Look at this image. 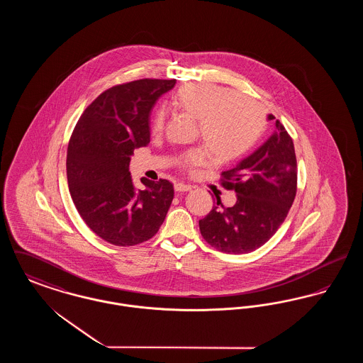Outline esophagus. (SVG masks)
Segmentation results:
<instances>
[{"mask_svg": "<svg viewBox=\"0 0 363 363\" xmlns=\"http://www.w3.org/2000/svg\"><path fill=\"white\" fill-rule=\"evenodd\" d=\"M174 189H175V191H190L191 186L184 184V182H177V184L174 185Z\"/></svg>", "mask_w": 363, "mask_h": 363, "instance_id": "esophagus-1", "label": "esophagus"}]
</instances>
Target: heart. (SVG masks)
Listing matches in <instances>:
<instances>
[{"label": "heart", "mask_w": 363, "mask_h": 363, "mask_svg": "<svg viewBox=\"0 0 363 363\" xmlns=\"http://www.w3.org/2000/svg\"><path fill=\"white\" fill-rule=\"evenodd\" d=\"M173 104L191 118L199 120L200 136L215 160L230 162L246 154L265 128L259 104L241 98L233 89L211 83H191L179 88ZM164 125V113L157 111L152 130L159 133ZM207 154L193 150L184 157L189 169L207 163Z\"/></svg>", "instance_id": "1"}]
</instances>
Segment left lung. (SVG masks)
<instances>
[{"mask_svg": "<svg viewBox=\"0 0 363 363\" xmlns=\"http://www.w3.org/2000/svg\"><path fill=\"white\" fill-rule=\"evenodd\" d=\"M267 120L275 117L268 114ZM275 126L255 152L223 172V186L237 193L235 204L225 207L218 200L199 220L203 238L223 253L243 255L259 249L277 233L293 206L296 193L293 140L277 120Z\"/></svg>", "mask_w": 363, "mask_h": 363, "instance_id": "obj_1", "label": "left lung"}]
</instances>
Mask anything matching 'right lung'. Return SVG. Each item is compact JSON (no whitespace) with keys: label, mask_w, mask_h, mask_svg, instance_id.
<instances>
[{"label":"right lung","mask_w":363,"mask_h":363,"mask_svg":"<svg viewBox=\"0 0 363 363\" xmlns=\"http://www.w3.org/2000/svg\"><path fill=\"white\" fill-rule=\"evenodd\" d=\"M175 80L143 79L113 86L82 114L67 155L70 196L86 225L104 241L133 246L152 238L166 219L174 188L167 179L133 185V151L150 143V114Z\"/></svg>","instance_id":"obj_1"}]
</instances>
